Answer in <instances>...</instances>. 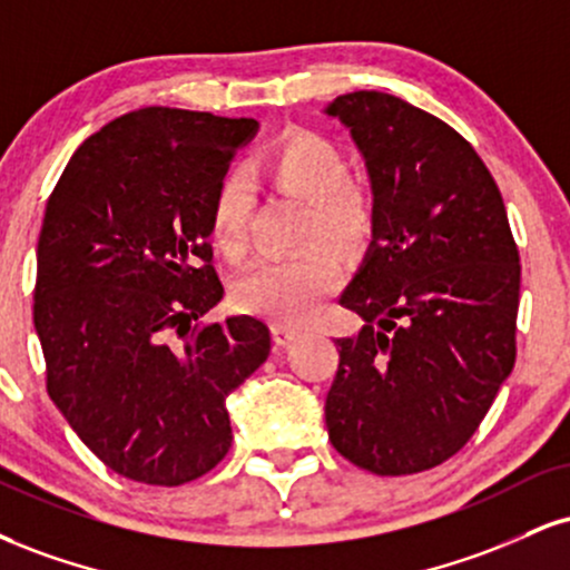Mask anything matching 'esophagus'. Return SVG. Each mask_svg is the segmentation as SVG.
Here are the masks:
<instances>
[{
	"instance_id": "obj_1",
	"label": "esophagus",
	"mask_w": 570,
	"mask_h": 570,
	"mask_svg": "<svg viewBox=\"0 0 570 570\" xmlns=\"http://www.w3.org/2000/svg\"><path fill=\"white\" fill-rule=\"evenodd\" d=\"M297 337H299V328L286 326V324H276V326H273V340H276L278 347L292 345V342L297 340Z\"/></svg>"
}]
</instances>
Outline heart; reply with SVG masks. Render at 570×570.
Returning a JSON list of instances; mask_svg holds the SVG:
<instances>
[{
    "mask_svg": "<svg viewBox=\"0 0 570 570\" xmlns=\"http://www.w3.org/2000/svg\"><path fill=\"white\" fill-rule=\"evenodd\" d=\"M252 169L271 177L284 194L307 202L303 242L326 238L351 252L372 233V202L366 190L347 180L345 154L315 132H286L273 140ZM255 207L252 183L244 173L219 177L212 194V238L225 257L242 259L249 246V215ZM340 263L326 244H311L289 257H267L236 284V305L281 324H297L318 299L334 289Z\"/></svg>",
    "mask_w": 570,
    "mask_h": 570,
    "instance_id": "1",
    "label": "heart"
}]
</instances>
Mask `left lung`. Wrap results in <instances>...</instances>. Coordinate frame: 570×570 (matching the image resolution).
<instances>
[{"instance_id":"left-lung-1","label":"left lung","mask_w":570,"mask_h":570,"mask_svg":"<svg viewBox=\"0 0 570 570\" xmlns=\"http://www.w3.org/2000/svg\"><path fill=\"white\" fill-rule=\"evenodd\" d=\"M374 190L372 246L340 305L328 441L374 475L438 468L475 435L515 366L520 255L497 183L438 116L387 92L340 95Z\"/></svg>"}]
</instances>
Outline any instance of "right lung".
I'll use <instances>...</instances> for the list:
<instances>
[{"instance_id":"add662e5","label":"right lung","mask_w":570,"mask_h":570,"mask_svg":"<svg viewBox=\"0 0 570 570\" xmlns=\"http://www.w3.org/2000/svg\"><path fill=\"white\" fill-rule=\"evenodd\" d=\"M255 119L150 106L87 137L47 202L33 326L47 393L106 468L183 485L228 454L225 397L271 355L223 299L209 207Z\"/></svg>"}]
</instances>
